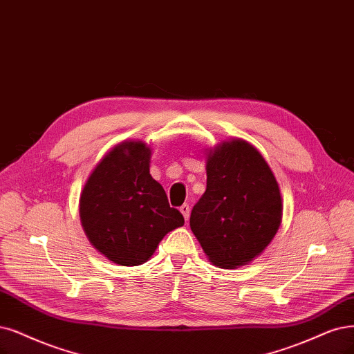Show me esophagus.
Here are the masks:
<instances>
[{"label": "esophagus", "mask_w": 354, "mask_h": 354, "mask_svg": "<svg viewBox=\"0 0 354 354\" xmlns=\"http://www.w3.org/2000/svg\"><path fill=\"white\" fill-rule=\"evenodd\" d=\"M179 212L182 213V216H184V218L188 221V218H189V212H191V208H189V205L188 204H184V205H180L179 207Z\"/></svg>", "instance_id": "1"}]
</instances>
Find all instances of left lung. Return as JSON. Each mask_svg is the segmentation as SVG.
<instances>
[{
    "label": "left lung",
    "instance_id": "1",
    "mask_svg": "<svg viewBox=\"0 0 354 354\" xmlns=\"http://www.w3.org/2000/svg\"><path fill=\"white\" fill-rule=\"evenodd\" d=\"M205 163L207 189L191 212V230L214 266H245L280 227L279 184L264 157L241 138L208 150Z\"/></svg>",
    "mask_w": 354,
    "mask_h": 354
}]
</instances>
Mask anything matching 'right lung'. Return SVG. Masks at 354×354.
<instances>
[{"label":"right lung","mask_w":354,"mask_h":354,"mask_svg":"<svg viewBox=\"0 0 354 354\" xmlns=\"http://www.w3.org/2000/svg\"><path fill=\"white\" fill-rule=\"evenodd\" d=\"M151 150L122 141L97 163L80 195V220L90 243L115 264H144L165 234L184 225L150 175Z\"/></svg>","instance_id":"obj_1"}]
</instances>
